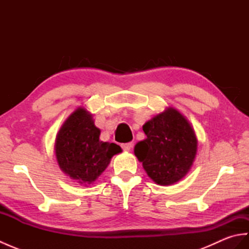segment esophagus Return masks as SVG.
I'll return each instance as SVG.
<instances>
[{"mask_svg":"<svg viewBox=\"0 0 249 249\" xmlns=\"http://www.w3.org/2000/svg\"><path fill=\"white\" fill-rule=\"evenodd\" d=\"M121 147L123 151L128 152V151H130L131 147H133V143H131V142H128V143H123V144H121Z\"/></svg>","mask_w":249,"mask_h":249,"instance_id":"obj_1","label":"esophagus"}]
</instances>
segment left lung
Masks as SVG:
<instances>
[{
	"label": "left lung",
	"instance_id": "8db88e82",
	"mask_svg": "<svg viewBox=\"0 0 249 249\" xmlns=\"http://www.w3.org/2000/svg\"><path fill=\"white\" fill-rule=\"evenodd\" d=\"M146 139L135 146V155L153 181L171 185L186 176L193 165L197 139L187 120L169 108L143 125Z\"/></svg>",
	"mask_w": 249,
	"mask_h": 249
}]
</instances>
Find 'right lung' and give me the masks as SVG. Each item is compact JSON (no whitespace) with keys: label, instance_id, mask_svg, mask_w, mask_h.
<instances>
[{"label":"right lung","instance_id":"right-lung-1","mask_svg":"<svg viewBox=\"0 0 249 249\" xmlns=\"http://www.w3.org/2000/svg\"><path fill=\"white\" fill-rule=\"evenodd\" d=\"M100 130L92 114L78 109L62 126L55 141L59 166L80 184H91L109 165L111 157L121 152L115 143L99 140Z\"/></svg>","mask_w":249,"mask_h":249}]
</instances>
